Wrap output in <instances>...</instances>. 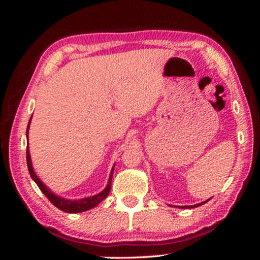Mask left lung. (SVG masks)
Wrapping results in <instances>:
<instances>
[{"label": "left lung", "instance_id": "8db88e82", "mask_svg": "<svg viewBox=\"0 0 260 260\" xmlns=\"http://www.w3.org/2000/svg\"><path fill=\"white\" fill-rule=\"evenodd\" d=\"M207 201H208V200H207ZM207 201L201 202V204H198V205H193V206H181V207H182V208H194V207H199V206L206 204V202H207Z\"/></svg>", "mask_w": 260, "mask_h": 260}]
</instances>
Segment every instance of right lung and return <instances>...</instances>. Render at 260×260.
<instances>
[{
	"label": "right lung",
	"instance_id": "1",
	"mask_svg": "<svg viewBox=\"0 0 260 260\" xmlns=\"http://www.w3.org/2000/svg\"><path fill=\"white\" fill-rule=\"evenodd\" d=\"M30 119H29V123H28V126H27V134H26L27 140H28V129H29ZM27 166H28V170H29L30 177L35 181V183L38 184V187L40 188V190L42 191V193L47 197L48 200L51 201L52 204L55 206V207H58L59 209H61V211L66 212V213H80V212L88 211V209L95 207V206H97L98 204H101V202L104 200L106 197H108L110 193V189H111L113 168L111 170V174H110L108 186H106L105 189L102 190L101 193L97 195H93V197L80 199V200H67V199L60 198V197H58V195H55L54 193H52V191L45 186L44 182H42V181L37 176V174L34 173L33 166H31V161H30V154H29V150H28V145H27Z\"/></svg>",
	"mask_w": 260,
	"mask_h": 260
}]
</instances>
